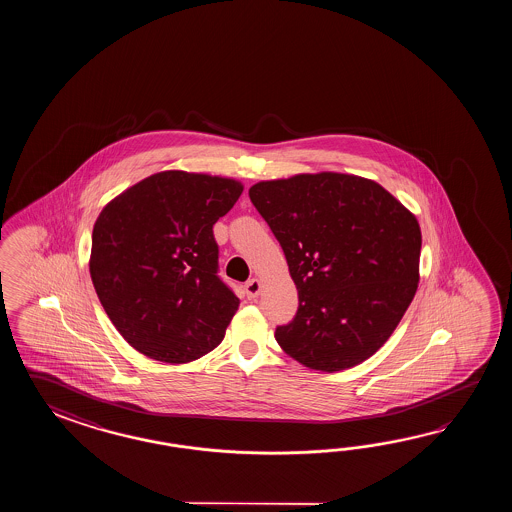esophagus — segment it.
<instances>
[{
	"label": "esophagus",
	"mask_w": 512,
	"mask_h": 512,
	"mask_svg": "<svg viewBox=\"0 0 512 512\" xmlns=\"http://www.w3.org/2000/svg\"><path fill=\"white\" fill-rule=\"evenodd\" d=\"M245 294H247V298H256L258 294H260L261 283L260 280H256V278H252L249 282L245 283Z\"/></svg>",
	"instance_id": "obj_1"
}]
</instances>
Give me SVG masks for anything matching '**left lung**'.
I'll return each instance as SVG.
<instances>
[{
  "label": "left lung",
  "instance_id": "obj_1",
  "mask_svg": "<svg viewBox=\"0 0 512 512\" xmlns=\"http://www.w3.org/2000/svg\"><path fill=\"white\" fill-rule=\"evenodd\" d=\"M249 197L298 289L293 322L274 333L283 351L329 373L370 359L417 291L414 214L375 181L333 172L261 181Z\"/></svg>",
  "mask_w": 512,
  "mask_h": 512
}]
</instances>
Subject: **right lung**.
Listing matches in <instances>:
<instances>
[{
	"label": "right lung",
	"instance_id": "1",
	"mask_svg": "<svg viewBox=\"0 0 512 512\" xmlns=\"http://www.w3.org/2000/svg\"><path fill=\"white\" fill-rule=\"evenodd\" d=\"M243 186L168 170L109 201L93 227L89 272L131 348L185 364L218 348L240 300L218 276L214 223Z\"/></svg>",
	"mask_w": 512,
	"mask_h": 512
}]
</instances>
